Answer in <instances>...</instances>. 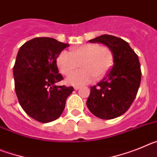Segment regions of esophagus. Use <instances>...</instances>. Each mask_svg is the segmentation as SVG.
Masks as SVG:
<instances>
[{"label":"esophagus","mask_w":157,"mask_h":157,"mask_svg":"<svg viewBox=\"0 0 157 157\" xmlns=\"http://www.w3.org/2000/svg\"><path fill=\"white\" fill-rule=\"evenodd\" d=\"M74 88H75V90H79V89H80V86H75Z\"/></svg>","instance_id":"esophagus-1"}]
</instances>
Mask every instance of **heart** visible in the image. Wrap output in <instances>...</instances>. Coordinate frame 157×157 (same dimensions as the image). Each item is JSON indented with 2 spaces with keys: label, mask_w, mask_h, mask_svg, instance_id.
Instances as JSON below:
<instances>
[{
  "label": "heart",
  "mask_w": 157,
  "mask_h": 157,
  "mask_svg": "<svg viewBox=\"0 0 157 157\" xmlns=\"http://www.w3.org/2000/svg\"><path fill=\"white\" fill-rule=\"evenodd\" d=\"M57 66L62 74L67 75L81 63L82 70L67 77V82L73 86L87 84L96 78H101L108 73L113 63V54L109 47L98 44H85L63 51L57 57Z\"/></svg>",
  "instance_id": "1"
}]
</instances>
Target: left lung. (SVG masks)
Instances as JSON below:
<instances>
[{"mask_svg":"<svg viewBox=\"0 0 157 157\" xmlns=\"http://www.w3.org/2000/svg\"><path fill=\"white\" fill-rule=\"evenodd\" d=\"M89 41L109 47L113 54V66L97 86L90 87L86 105L97 117L112 120L125 113L138 94L141 78L139 59L120 37L103 34Z\"/></svg>","mask_w":157,"mask_h":157,"instance_id":"left-lung-1","label":"left lung"}]
</instances>
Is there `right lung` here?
Wrapping results in <instances>:
<instances>
[{
	"label": "right lung",
	"instance_id": "right-lung-1",
	"mask_svg": "<svg viewBox=\"0 0 157 157\" xmlns=\"http://www.w3.org/2000/svg\"><path fill=\"white\" fill-rule=\"evenodd\" d=\"M52 37H35L24 43L13 67L15 90L25 112L40 123L58 119L72 86H56L63 79L56 65L59 53L68 47Z\"/></svg>",
	"mask_w": 157,
	"mask_h": 157
}]
</instances>
